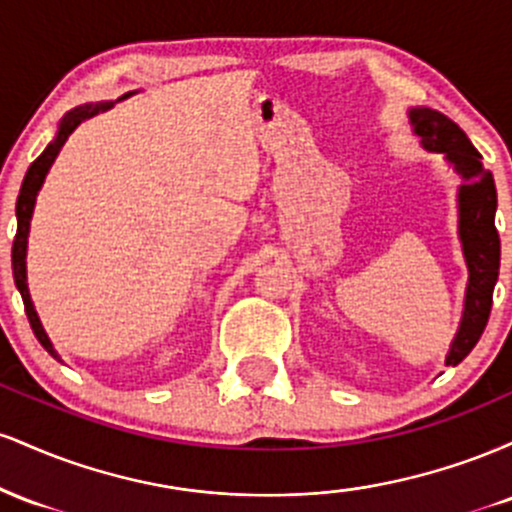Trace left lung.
Wrapping results in <instances>:
<instances>
[{"instance_id":"left-lung-1","label":"left lung","mask_w":512,"mask_h":512,"mask_svg":"<svg viewBox=\"0 0 512 512\" xmlns=\"http://www.w3.org/2000/svg\"><path fill=\"white\" fill-rule=\"evenodd\" d=\"M411 127L426 151L445 154L462 175L457 204H460V240L467 260L469 281L464 293V313L445 366H457L484 334L491 315L493 286L501 267V238L496 231V182L491 170L481 166V154L448 115L431 108H411Z\"/></svg>"}]
</instances>
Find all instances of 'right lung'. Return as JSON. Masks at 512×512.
<instances>
[{
	"label": "right lung",
	"mask_w": 512,
	"mask_h": 512,
	"mask_svg": "<svg viewBox=\"0 0 512 512\" xmlns=\"http://www.w3.org/2000/svg\"><path fill=\"white\" fill-rule=\"evenodd\" d=\"M127 96H129V93H127ZM108 108H113V103H86V105H79V108H74L72 113L64 115L62 122H60V132H57V137L52 139V144H48V149H45L43 154H40L31 163L26 178H23L19 199H16V223H19V226H16L14 248H11V267H14L16 289H19L21 298H23V308H26V315H28V322H31V327H33V334L38 337V342L43 344V349L48 351L52 358H57V361H60V356H57L55 346H52L48 334H45V330H43V325H40V317H38V313H35L31 293H28V284H26L28 228H31V216H33V207H35V197H38V190L43 187L45 175H48L52 161H55L57 154L62 151V146L69 139V134H72L74 129L81 125V122L88 120V117H93L96 113H103V110H108Z\"/></svg>",
	"instance_id": "obj_1"
}]
</instances>
